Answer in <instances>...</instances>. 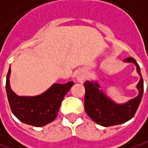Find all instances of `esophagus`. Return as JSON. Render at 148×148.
<instances>
[{"label":"esophagus","instance_id":"34e87169","mask_svg":"<svg viewBox=\"0 0 148 148\" xmlns=\"http://www.w3.org/2000/svg\"><path fill=\"white\" fill-rule=\"evenodd\" d=\"M86 78H87V75H86L85 71L81 70V71H79L77 73V75H76V81L78 82H81V83L84 82L85 80H86Z\"/></svg>","mask_w":148,"mask_h":148}]
</instances>
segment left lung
Segmentation results:
<instances>
[{
  "mask_svg": "<svg viewBox=\"0 0 148 148\" xmlns=\"http://www.w3.org/2000/svg\"><path fill=\"white\" fill-rule=\"evenodd\" d=\"M123 61L134 63L140 75V81L136 86L139 93L136 97L125 103L119 104L105 94L97 81H87L84 83L86 113L95 123L103 127L120 125L131 120L135 114L143 96L144 83L140 66L132 57H128Z\"/></svg>",
  "mask_w": 148,
  "mask_h": 148,
  "instance_id": "obj_1",
  "label": "left lung"
}]
</instances>
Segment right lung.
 <instances>
[{
    "instance_id": "right-lung-1",
    "label": "right lung",
    "mask_w": 148,
    "mask_h": 148,
    "mask_svg": "<svg viewBox=\"0 0 148 148\" xmlns=\"http://www.w3.org/2000/svg\"><path fill=\"white\" fill-rule=\"evenodd\" d=\"M10 73L9 67L6 80V91L12 113L21 122L34 127H43L56 118L64 96L75 84L73 82L66 84L53 83L39 95L20 96L11 89Z\"/></svg>"
}]
</instances>
